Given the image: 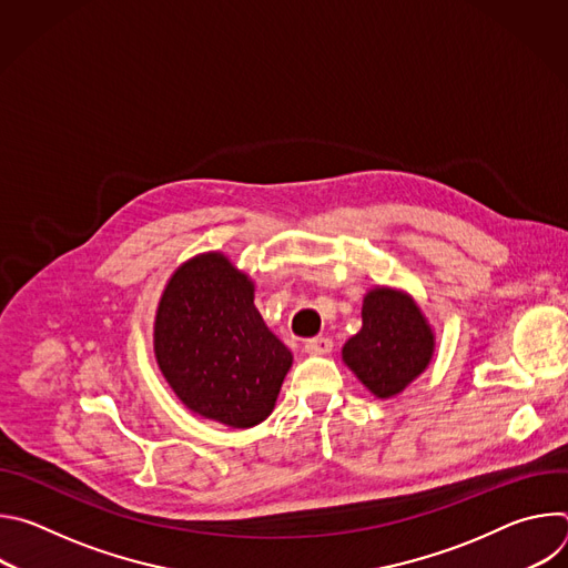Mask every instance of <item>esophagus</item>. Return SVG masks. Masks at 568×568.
<instances>
[{
    "mask_svg": "<svg viewBox=\"0 0 568 568\" xmlns=\"http://www.w3.org/2000/svg\"><path fill=\"white\" fill-rule=\"evenodd\" d=\"M305 353L310 355H328L333 351V339L328 337H312L305 342Z\"/></svg>",
    "mask_w": 568,
    "mask_h": 568,
    "instance_id": "34e87169",
    "label": "esophagus"
}]
</instances>
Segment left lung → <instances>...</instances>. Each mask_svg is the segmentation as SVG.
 <instances>
[{
  "instance_id": "obj_1",
  "label": "left lung",
  "mask_w": 568,
  "mask_h": 568,
  "mask_svg": "<svg viewBox=\"0 0 568 568\" xmlns=\"http://www.w3.org/2000/svg\"><path fill=\"white\" fill-rule=\"evenodd\" d=\"M362 321L344 346V362L377 397H390L427 368L434 335L409 296L382 287L366 294Z\"/></svg>"
}]
</instances>
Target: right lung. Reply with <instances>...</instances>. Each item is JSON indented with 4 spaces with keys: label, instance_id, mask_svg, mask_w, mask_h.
<instances>
[{
    "label": "right lung",
    "instance_id": "right-lung-1",
    "mask_svg": "<svg viewBox=\"0 0 568 568\" xmlns=\"http://www.w3.org/2000/svg\"><path fill=\"white\" fill-rule=\"evenodd\" d=\"M154 353L191 412L237 429L272 414L292 366L254 305L252 281L222 254L173 274L156 310Z\"/></svg>",
    "mask_w": 568,
    "mask_h": 568
}]
</instances>
